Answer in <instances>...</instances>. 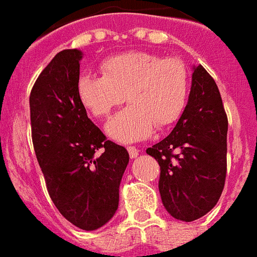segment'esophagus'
Returning a JSON list of instances; mask_svg holds the SVG:
<instances>
[{
	"instance_id": "34e87169",
	"label": "esophagus",
	"mask_w": 257,
	"mask_h": 257,
	"mask_svg": "<svg viewBox=\"0 0 257 257\" xmlns=\"http://www.w3.org/2000/svg\"><path fill=\"white\" fill-rule=\"evenodd\" d=\"M128 152L131 158H136L137 156H139V149H137L136 147H128Z\"/></svg>"
}]
</instances>
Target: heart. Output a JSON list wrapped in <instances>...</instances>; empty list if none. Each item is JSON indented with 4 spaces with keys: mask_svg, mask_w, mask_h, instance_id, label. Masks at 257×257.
<instances>
[{
    "mask_svg": "<svg viewBox=\"0 0 257 257\" xmlns=\"http://www.w3.org/2000/svg\"><path fill=\"white\" fill-rule=\"evenodd\" d=\"M100 68L103 76L80 75L78 95L97 118H108L114 108L128 101L108 124L112 139L120 143L143 140L154 126L168 128L181 117L190 88L189 68L181 59L132 51L108 56Z\"/></svg>",
    "mask_w": 257,
    "mask_h": 257,
    "instance_id": "b5f03b06",
    "label": "heart"
}]
</instances>
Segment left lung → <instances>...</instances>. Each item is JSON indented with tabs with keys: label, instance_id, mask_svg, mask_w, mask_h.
Returning a JSON list of instances; mask_svg holds the SVG:
<instances>
[{
	"label": "left lung",
	"instance_id": "obj_1",
	"mask_svg": "<svg viewBox=\"0 0 257 257\" xmlns=\"http://www.w3.org/2000/svg\"><path fill=\"white\" fill-rule=\"evenodd\" d=\"M227 131L215 80L203 66L194 67L182 116L166 139L147 149L161 168L158 189L173 218L193 222L218 203L227 174Z\"/></svg>",
	"mask_w": 257,
	"mask_h": 257
}]
</instances>
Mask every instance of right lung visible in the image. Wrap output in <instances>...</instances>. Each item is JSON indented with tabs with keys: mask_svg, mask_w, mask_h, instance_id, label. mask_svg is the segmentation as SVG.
Segmentation results:
<instances>
[{
	"mask_svg": "<svg viewBox=\"0 0 257 257\" xmlns=\"http://www.w3.org/2000/svg\"><path fill=\"white\" fill-rule=\"evenodd\" d=\"M81 53L63 50L35 80L30 93L31 139L55 207L85 231L104 226L118 207L129 154L107 140L78 95Z\"/></svg>",
	"mask_w": 257,
	"mask_h": 257,
	"instance_id": "obj_1",
	"label": "right lung"
}]
</instances>
